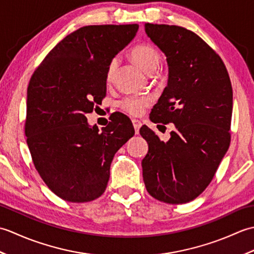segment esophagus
<instances>
[{
	"instance_id": "1",
	"label": "esophagus",
	"mask_w": 254,
	"mask_h": 254,
	"mask_svg": "<svg viewBox=\"0 0 254 254\" xmlns=\"http://www.w3.org/2000/svg\"><path fill=\"white\" fill-rule=\"evenodd\" d=\"M132 123H133L134 130H135V133L137 134V133L139 132V127H141V126H142V123H141V121H138V120H136V119H133V120H132Z\"/></svg>"
}]
</instances>
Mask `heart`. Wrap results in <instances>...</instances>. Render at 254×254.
Listing matches in <instances>:
<instances>
[{"label":"heart","mask_w":254,"mask_h":254,"mask_svg":"<svg viewBox=\"0 0 254 254\" xmlns=\"http://www.w3.org/2000/svg\"><path fill=\"white\" fill-rule=\"evenodd\" d=\"M131 57L145 72L152 74L159 64V55L155 48L149 45H138L131 50ZM118 58L112 59L107 68V80H110L115 76L118 67ZM153 102V97L149 95H130L124 97L119 102L121 109L133 116L142 115L145 109Z\"/></svg>","instance_id":"heart-1"}]
</instances>
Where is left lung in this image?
Masks as SVG:
<instances>
[{
    "label": "left lung",
    "instance_id": "8db88e82",
    "mask_svg": "<svg viewBox=\"0 0 254 254\" xmlns=\"http://www.w3.org/2000/svg\"><path fill=\"white\" fill-rule=\"evenodd\" d=\"M145 31L165 53L169 72L150 120L174 123L176 130L164 142L141 127L148 143L143 180L158 201L188 203L207 188L228 150L233 87L222 59L193 31L149 23Z\"/></svg>",
    "mask_w": 254,
    "mask_h": 254
}]
</instances>
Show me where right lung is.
<instances>
[{
    "instance_id": "add662e5",
    "label": "right lung",
    "mask_w": 254,
    "mask_h": 254,
    "mask_svg": "<svg viewBox=\"0 0 254 254\" xmlns=\"http://www.w3.org/2000/svg\"><path fill=\"white\" fill-rule=\"evenodd\" d=\"M137 29V24L82 27L59 42L30 78L27 145L38 174L64 201L99 197L113 156L134 135L123 113H112L101 132L89 126L86 115L105 98L108 65Z\"/></svg>"
}]
</instances>
